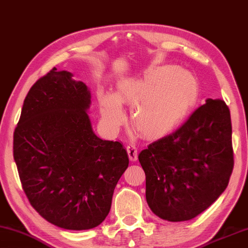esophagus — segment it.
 Here are the masks:
<instances>
[{
	"mask_svg": "<svg viewBox=\"0 0 248 248\" xmlns=\"http://www.w3.org/2000/svg\"><path fill=\"white\" fill-rule=\"evenodd\" d=\"M128 156L131 161H137L138 160V149L134 144H129L127 146Z\"/></svg>",
	"mask_w": 248,
	"mask_h": 248,
	"instance_id": "obj_1",
	"label": "esophagus"
}]
</instances>
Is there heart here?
Here are the masks:
<instances>
[{"mask_svg": "<svg viewBox=\"0 0 248 248\" xmlns=\"http://www.w3.org/2000/svg\"><path fill=\"white\" fill-rule=\"evenodd\" d=\"M199 94V84L190 73L161 65L142 76L119 80L115 94L100 91V113L106 127L116 131L125 118L121 104H128L133 108V127L144 137L159 138L187 118Z\"/></svg>", "mask_w": 248, "mask_h": 248, "instance_id": "heart-1", "label": "heart"}]
</instances>
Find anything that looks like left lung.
Here are the masks:
<instances>
[{"label": "left lung", "mask_w": 248, "mask_h": 248, "mask_svg": "<svg viewBox=\"0 0 248 248\" xmlns=\"http://www.w3.org/2000/svg\"><path fill=\"white\" fill-rule=\"evenodd\" d=\"M229 108L206 99L175 132L139 155L146 175V201L161 219L186 221L214 203L233 170Z\"/></svg>", "instance_id": "1"}]
</instances>
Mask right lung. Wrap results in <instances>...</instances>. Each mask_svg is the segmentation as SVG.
<instances>
[{
  "label": "right lung",
  "instance_id": "obj_1",
  "mask_svg": "<svg viewBox=\"0 0 248 248\" xmlns=\"http://www.w3.org/2000/svg\"><path fill=\"white\" fill-rule=\"evenodd\" d=\"M91 93L56 67L34 84L14 132V159L23 191L47 221L88 230L108 215L129 166L120 142L98 138L87 111Z\"/></svg>",
  "mask_w": 248,
  "mask_h": 248
}]
</instances>
